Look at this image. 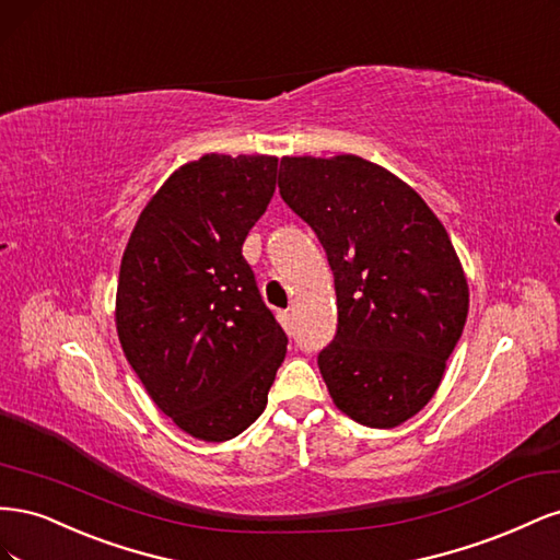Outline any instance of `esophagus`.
I'll return each instance as SVG.
<instances>
[{"mask_svg":"<svg viewBox=\"0 0 560 560\" xmlns=\"http://www.w3.org/2000/svg\"><path fill=\"white\" fill-rule=\"evenodd\" d=\"M278 319H280V325H282L287 331L292 329V313H290V311H280V313H278Z\"/></svg>","mask_w":560,"mask_h":560,"instance_id":"obj_1","label":"esophagus"}]
</instances>
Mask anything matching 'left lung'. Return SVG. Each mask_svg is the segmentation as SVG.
Masks as SVG:
<instances>
[{
	"instance_id": "left-lung-1",
	"label": "left lung",
	"mask_w": 560,
	"mask_h": 560,
	"mask_svg": "<svg viewBox=\"0 0 560 560\" xmlns=\"http://www.w3.org/2000/svg\"><path fill=\"white\" fill-rule=\"evenodd\" d=\"M280 196L325 247L338 327L317 366L336 409L366 428L413 418L444 378L469 287L413 186L354 154L282 156Z\"/></svg>"
}]
</instances>
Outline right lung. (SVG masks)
Wrapping results in <instances>:
<instances>
[{
	"instance_id": "right-lung-1",
	"label": "right lung",
	"mask_w": 560,
	"mask_h": 560,
	"mask_svg": "<svg viewBox=\"0 0 560 560\" xmlns=\"http://www.w3.org/2000/svg\"><path fill=\"white\" fill-rule=\"evenodd\" d=\"M278 156L206 154L179 165L140 212L116 287V331L149 397L200 442L257 420L287 336L243 259L276 194Z\"/></svg>"
}]
</instances>
